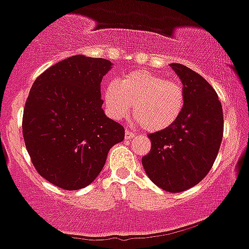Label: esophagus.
<instances>
[{
  "label": "esophagus",
  "mask_w": 249,
  "mask_h": 249,
  "mask_svg": "<svg viewBox=\"0 0 249 249\" xmlns=\"http://www.w3.org/2000/svg\"><path fill=\"white\" fill-rule=\"evenodd\" d=\"M135 133L132 132V131H130V130H125V139H127V141H130V139H132V138H135Z\"/></svg>",
  "instance_id": "obj_1"
}]
</instances>
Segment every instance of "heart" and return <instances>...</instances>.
I'll return each mask as SVG.
<instances>
[{
  "label": "heart",
  "mask_w": 249,
  "mask_h": 249,
  "mask_svg": "<svg viewBox=\"0 0 249 249\" xmlns=\"http://www.w3.org/2000/svg\"><path fill=\"white\" fill-rule=\"evenodd\" d=\"M104 103L113 119L120 120L132 110L136 119L149 131L170 127L184 108V87L178 80L136 71L125 74L118 81L111 80L104 89Z\"/></svg>",
  "instance_id": "obj_1"
}]
</instances>
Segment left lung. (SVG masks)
<instances>
[{"label": "left lung", "instance_id": "1", "mask_svg": "<svg viewBox=\"0 0 249 249\" xmlns=\"http://www.w3.org/2000/svg\"><path fill=\"white\" fill-rule=\"evenodd\" d=\"M170 66L184 87V108L170 127L147 136L151 150L142 164L157 187L181 193L200 183L214 164L223 137V113L206 79L184 65Z\"/></svg>", "mask_w": 249, "mask_h": 249}]
</instances>
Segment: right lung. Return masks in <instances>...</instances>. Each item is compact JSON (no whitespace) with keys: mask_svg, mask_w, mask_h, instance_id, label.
Listing matches in <instances>:
<instances>
[{"mask_svg":"<svg viewBox=\"0 0 249 249\" xmlns=\"http://www.w3.org/2000/svg\"><path fill=\"white\" fill-rule=\"evenodd\" d=\"M111 68L106 59L71 56L37 76L27 98V151L37 173L61 189L91 184L111 147L124 139V127L102 108L100 83Z\"/></svg>","mask_w":249,"mask_h":249,"instance_id":"right-lung-1","label":"right lung"}]
</instances>
